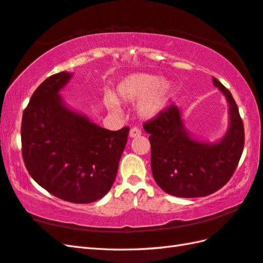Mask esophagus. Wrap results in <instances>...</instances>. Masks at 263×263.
Returning a JSON list of instances; mask_svg holds the SVG:
<instances>
[{
    "instance_id": "esophagus-1",
    "label": "esophagus",
    "mask_w": 263,
    "mask_h": 263,
    "mask_svg": "<svg viewBox=\"0 0 263 263\" xmlns=\"http://www.w3.org/2000/svg\"><path fill=\"white\" fill-rule=\"evenodd\" d=\"M139 136H141V130L138 127H132L130 130V137L131 138H137Z\"/></svg>"
}]
</instances>
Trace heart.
I'll return each instance as SVG.
<instances>
[{
	"label": "heart",
	"instance_id": "heart-1",
	"mask_svg": "<svg viewBox=\"0 0 263 263\" xmlns=\"http://www.w3.org/2000/svg\"><path fill=\"white\" fill-rule=\"evenodd\" d=\"M171 92L172 85L170 81L146 72H137L127 76L117 83L116 87V96L124 102L137 103L140 100L138 113L143 119L157 116L166 107ZM105 102L111 110H119V106L113 96L107 95Z\"/></svg>",
	"mask_w": 263,
	"mask_h": 263
}]
</instances>
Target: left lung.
Listing matches in <instances>:
<instances>
[{
  "label": "left lung",
  "instance_id": "1",
  "mask_svg": "<svg viewBox=\"0 0 263 263\" xmlns=\"http://www.w3.org/2000/svg\"><path fill=\"white\" fill-rule=\"evenodd\" d=\"M214 86L230 105V127L217 143L193 139L175 105L163 109L143 124L152 144V171L166 193L180 198L212 194L231 180L244 148V126L231 91L216 78Z\"/></svg>",
  "mask_w": 263,
  "mask_h": 263
}]
</instances>
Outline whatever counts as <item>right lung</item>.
<instances>
[{
	"label": "right lung",
	"mask_w": 263,
	"mask_h": 263,
	"mask_svg": "<svg viewBox=\"0 0 263 263\" xmlns=\"http://www.w3.org/2000/svg\"><path fill=\"white\" fill-rule=\"evenodd\" d=\"M71 77L53 74L32 93L22 115V158L30 176L54 197L90 203L113 185L130 128L106 130L66 107L59 92Z\"/></svg>",
	"instance_id": "right-lung-1"
}]
</instances>
